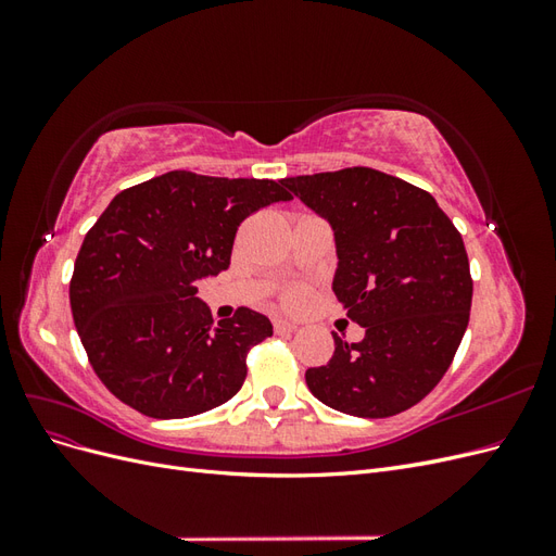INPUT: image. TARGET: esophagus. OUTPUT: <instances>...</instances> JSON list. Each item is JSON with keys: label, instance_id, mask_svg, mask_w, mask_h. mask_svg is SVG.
<instances>
[{"label": "esophagus", "instance_id": "34e87169", "mask_svg": "<svg viewBox=\"0 0 556 556\" xmlns=\"http://www.w3.org/2000/svg\"><path fill=\"white\" fill-rule=\"evenodd\" d=\"M274 331L278 336H290L292 331H296V325L294 323H288V319H276L274 323Z\"/></svg>", "mask_w": 556, "mask_h": 556}]
</instances>
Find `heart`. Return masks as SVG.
Listing matches in <instances>:
<instances>
[{
    "label": "heart",
    "instance_id": "obj_1",
    "mask_svg": "<svg viewBox=\"0 0 556 556\" xmlns=\"http://www.w3.org/2000/svg\"><path fill=\"white\" fill-rule=\"evenodd\" d=\"M299 299H301V292H299V290H292L288 296H285V301H288V304H296Z\"/></svg>",
    "mask_w": 556,
    "mask_h": 556
}]
</instances>
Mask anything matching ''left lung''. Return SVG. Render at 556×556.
<instances>
[{
  "label": "left lung",
  "instance_id": "left-lung-1",
  "mask_svg": "<svg viewBox=\"0 0 556 556\" xmlns=\"http://www.w3.org/2000/svg\"><path fill=\"white\" fill-rule=\"evenodd\" d=\"M333 231V294L366 329L333 333L329 364L306 382L325 406L392 417L422 401L452 364L468 327L473 280L462 233L415 185L368 166L280 180Z\"/></svg>",
  "mask_w": 556,
  "mask_h": 556
}]
</instances>
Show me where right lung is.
<instances>
[{
  "mask_svg": "<svg viewBox=\"0 0 556 556\" xmlns=\"http://www.w3.org/2000/svg\"><path fill=\"white\" fill-rule=\"evenodd\" d=\"M278 180L169 172L115 194L74 264V325L109 392L155 419L206 413L245 380L248 350L274 333L239 308L213 325L201 278L227 271L239 225L290 201Z\"/></svg>",
  "mask_w": 556,
  "mask_h": 556,
  "instance_id": "right-lung-1",
  "label": "right lung"
}]
</instances>
